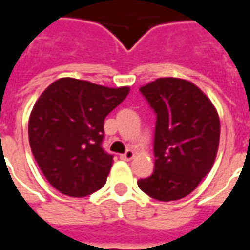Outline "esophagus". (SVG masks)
<instances>
[{
  "instance_id": "1",
  "label": "esophagus",
  "mask_w": 250,
  "mask_h": 250,
  "mask_svg": "<svg viewBox=\"0 0 250 250\" xmlns=\"http://www.w3.org/2000/svg\"><path fill=\"white\" fill-rule=\"evenodd\" d=\"M134 157H135L134 151H132V150H127L125 154H122V155H120V159H123V161H131Z\"/></svg>"
}]
</instances>
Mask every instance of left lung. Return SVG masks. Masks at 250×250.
I'll list each match as a JSON object with an SVG mask.
<instances>
[{
  "label": "left lung",
  "instance_id": "left-lung-1",
  "mask_svg": "<svg viewBox=\"0 0 250 250\" xmlns=\"http://www.w3.org/2000/svg\"><path fill=\"white\" fill-rule=\"evenodd\" d=\"M157 115L154 173L138 181L158 201H177L197 188L214 163L220 118L209 98L193 83L162 77L139 88Z\"/></svg>",
  "mask_w": 250,
  "mask_h": 250
}]
</instances>
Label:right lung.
<instances>
[{"label":"right lung","instance_id":"right-lung-1","mask_svg":"<svg viewBox=\"0 0 250 250\" xmlns=\"http://www.w3.org/2000/svg\"><path fill=\"white\" fill-rule=\"evenodd\" d=\"M128 92L62 77L41 93L28 125L30 148L60 193L80 198L103 188L114 162L102 147L104 119Z\"/></svg>","mask_w":250,"mask_h":250}]
</instances>
